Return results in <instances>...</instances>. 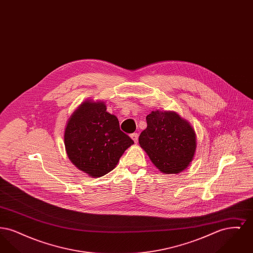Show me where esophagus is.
<instances>
[{
  "label": "esophagus",
  "mask_w": 253,
  "mask_h": 253,
  "mask_svg": "<svg viewBox=\"0 0 253 253\" xmlns=\"http://www.w3.org/2000/svg\"><path fill=\"white\" fill-rule=\"evenodd\" d=\"M131 137H132V140L134 141V143H136L137 140H138V133L137 132H133V133L131 134Z\"/></svg>",
  "instance_id": "1"
}]
</instances>
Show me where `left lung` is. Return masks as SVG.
<instances>
[{"instance_id":"8db88e82","label":"left lung","mask_w":253,"mask_h":253,"mask_svg":"<svg viewBox=\"0 0 253 253\" xmlns=\"http://www.w3.org/2000/svg\"><path fill=\"white\" fill-rule=\"evenodd\" d=\"M147 128L138 141L142 149L164 173H177L193 159L196 139L190 123L174 113L153 111L146 117Z\"/></svg>"}]
</instances>
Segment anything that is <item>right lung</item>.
I'll list each match as a JSON object with an SVG mask.
<instances>
[{
    "instance_id": "obj_1",
    "label": "right lung",
    "mask_w": 253,
    "mask_h": 253,
    "mask_svg": "<svg viewBox=\"0 0 253 253\" xmlns=\"http://www.w3.org/2000/svg\"><path fill=\"white\" fill-rule=\"evenodd\" d=\"M132 143V138L121 131L118 118L109 114L103 102L85 101L74 112L64 132L69 159L92 177L111 171Z\"/></svg>"
}]
</instances>
